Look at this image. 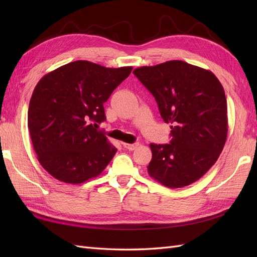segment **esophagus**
<instances>
[{
    "instance_id": "esophagus-1",
    "label": "esophagus",
    "mask_w": 257,
    "mask_h": 257,
    "mask_svg": "<svg viewBox=\"0 0 257 257\" xmlns=\"http://www.w3.org/2000/svg\"><path fill=\"white\" fill-rule=\"evenodd\" d=\"M122 145H123L124 148H125V149H127V150H130V151L135 150L136 148L138 147V144H137V143H135V144H126V143H123Z\"/></svg>"
}]
</instances>
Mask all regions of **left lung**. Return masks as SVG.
<instances>
[{
	"label": "left lung",
	"mask_w": 257,
	"mask_h": 257,
	"mask_svg": "<svg viewBox=\"0 0 257 257\" xmlns=\"http://www.w3.org/2000/svg\"><path fill=\"white\" fill-rule=\"evenodd\" d=\"M133 74L172 124L169 144H150L148 173L167 188L190 185L219 159L227 137V103L215 75L183 61L142 66Z\"/></svg>",
	"instance_id": "1"
}]
</instances>
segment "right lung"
Instances as JSON below:
<instances>
[{
	"instance_id": "add662e5",
	"label": "right lung",
	"mask_w": 257,
	"mask_h": 257,
	"mask_svg": "<svg viewBox=\"0 0 257 257\" xmlns=\"http://www.w3.org/2000/svg\"><path fill=\"white\" fill-rule=\"evenodd\" d=\"M132 66L75 61L45 75L30 100L28 127L41 165L58 180L78 184L102 174L116 148L103 132L104 103Z\"/></svg>"
}]
</instances>
